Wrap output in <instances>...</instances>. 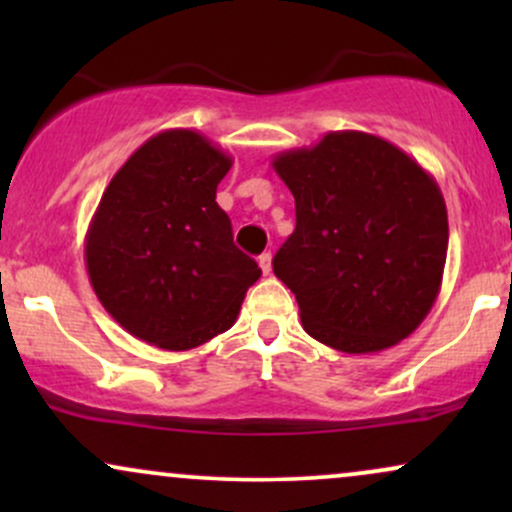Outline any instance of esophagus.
<instances>
[{
	"label": "esophagus",
	"instance_id": "1",
	"mask_svg": "<svg viewBox=\"0 0 512 512\" xmlns=\"http://www.w3.org/2000/svg\"><path fill=\"white\" fill-rule=\"evenodd\" d=\"M257 264H260L262 274L272 272V252H262V255L257 257Z\"/></svg>",
	"mask_w": 512,
	"mask_h": 512
}]
</instances>
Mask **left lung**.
<instances>
[{"instance_id": "1", "label": "left lung", "mask_w": 512, "mask_h": 512, "mask_svg": "<svg viewBox=\"0 0 512 512\" xmlns=\"http://www.w3.org/2000/svg\"><path fill=\"white\" fill-rule=\"evenodd\" d=\"M296 199V231L274 257L303 330L344 354L407 339L436 303L448 209L431 173L375 134L327 132L274 156Z\"/></svg>"}]
</instances>
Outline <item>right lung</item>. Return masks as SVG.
<instances>
[{"mask_svg":"<svg viewBox=\"0 0 512 512\" xmlns=\"http://www.w3.org/2000/svg\"><path fill=\"white\" fill-rule=\"evenodd\" d=\"M233 158L195 129H166L127 158L86 231V269L120 327L166 351L231 330L262 269L233 245L216 187Z\"/></svg>","mask_w":512,"mask_h":512,"instance_id":"1","label":"right lung"}]
</instances>
